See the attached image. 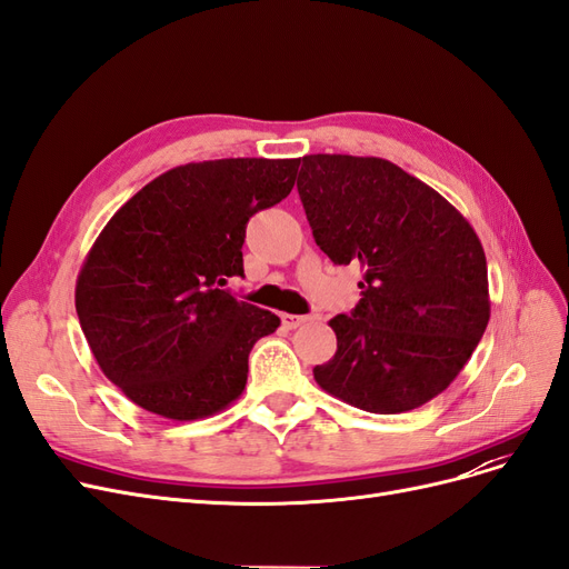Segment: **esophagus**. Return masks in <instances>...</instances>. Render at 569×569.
<instances>
[{
  "label": "esophagus",
  "instance_id": "esophagus-1",
  "mask_svg": "<svg viewBox=\"0 0 569 569\" xmlns=\"http://www.w3.org/2000/svg\"><path fill=\"white\" fill-rule=\"evenodd\" d=\"M307 319H309V317H300V313H283L281 323H283V328H288V330H296V328H300Z\"/></svg>",
  "mask_w": 569,
  "mask_h": 569
}]
</instances>
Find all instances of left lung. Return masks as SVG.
<instances>
[{"label":"left lung","instance_id":"1","mask_svg":"<svg viewBox=\"0 0 569 569\" xmlns=\"http://www.w3.org/2000/svg\"><path fill=\"white\" fill-rule=\"evenodd\" d=\"M300 162L313 241L335 264L363 269V298L330 321L338 351L313 368V380L375 415L425 406L467 366L490 321L478 234L448 199L387 159Z\"/></svg>","mask_w":569,"mask_h":569}]
</instances>
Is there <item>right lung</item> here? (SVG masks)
Here are the masks:
<instances>
[{
	"mask_svg": "<svg viewBox=\"0 0 569 569\" xmlns=\"http://www.w3.org/2000/svg\"><path fill=\"white\" fill-rule=\"evenodd\" d=\"M298 159H216L147 182L81 264L77 317L104 377L147 412L192 422L246 389L248 353L281 326L231 296L248 220L290 194Z\"/></svg>",
	"mask_w": 569,
	"mask_h": 569,
	"instance_id": "add662e5",
	"label": "right lung"
}]
</instances>
